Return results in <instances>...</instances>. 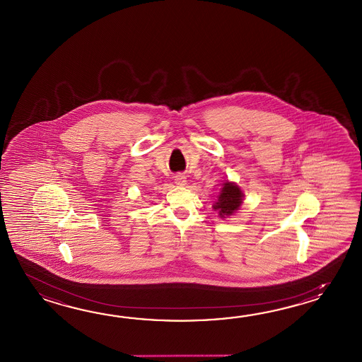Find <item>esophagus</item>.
<instances>
[{
    "mask_svg": "<svg viewBox=\"0 0 362 362\" xmlns=\"http://www.w3.org/2000/svg\"><path fill=\"white\" fill-rule=\"evenodd\" d=\"M186 177H185L182 173H178L175 176V184L178 185V186H185L186 185Z\"/></svg>",
    "mask_w": 362,
    "mask_h": 362,
    "instance_id": "esophagus-1",
    "label": "esophagus"
}]
</instances>
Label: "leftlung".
<instances>
[{
	"mask_svg": "<svg viewBox=\"0 0 362 362\" xmlns=\"http://www.w3.org/2000/svg\"><path fill=\"white\" fill-rule=\"evenodd\" d=\"M243 197L245 194L242 192L238 185L226 180L212 207L218 212L221 218H226L238 211L240 204L243 203Z\"/></svg>",
	"mask_w": 362,
	"mask_h": 362,
	"instance_id": "obj_1",
	"label": "left lung"
}]
</instances>
